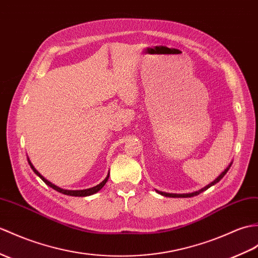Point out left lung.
<instances>
[{
  "instance_id": "obj_1",
  "label": "left lung",
  "mask_w": 258,
  "mask_h": 258,
  "mask_svg": "<svg viewBox=\"0 0 258 258\" xmlns=\"http://www.w3.org/2000/svg\"><path fill=\"white\" fill-rule=\"evenodd\" d=\"M231 165H232V164H230L229 166H227V168H226V169H225V170H224L222 173H221V175H220V176H219L217 179H215L214 181H212L211 183H209L208 185H206V187H205V188H202L201 190H199V191H196V192H192V194H183V195H177V194H167V192H161V191H157V192H158V194H160V195L165 196V197H170V198H190V197H195V196H198V195H199V194L203 192V191H205V190H207V189L210 188L211 185H213V184H215V183H217V182H219V181L221 180V179H222V178L225 176V173H226L227 171H229V169H230Z\"/></svg>"
}]
</instances>
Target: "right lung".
I'll use <instances>...</instances> for the list:
<instances>
[{
    "label": "right lung",
    "instance_id": "right-lung-1",
    "mask_svg": "<svg viewBox=\"0 0 258 258\" xmlns=\"http://www.w3.org/2000/svg\"><path fill=\"white\" fill-rule=\"evenodd\" d=\"M28 164H29V166L32 167V169L34 170V172L36 173V175L39 176L41 180H43L46 184L49 185V187H51L52 189H55L56 191H58V192L63 194V195H67V196H74V197H87V196H91V195H93L95 192H98V191L101 190L102 187H103V185L106 183L107 179H109V175H110V173H109V175L106 176V178L104 179L103 181H102L101 183H99L98 185H95V187H93V188H89V189H85V190H64V189H61V188L57 187V185H55V184H52L50 181H48L47 179H45L43 176H41L40 173L34 168V166L32 165L31 161H29V159H28Z\"/></svg>",
    "mask_w": 258,
    "mask_h": 258
}]
</instances>
